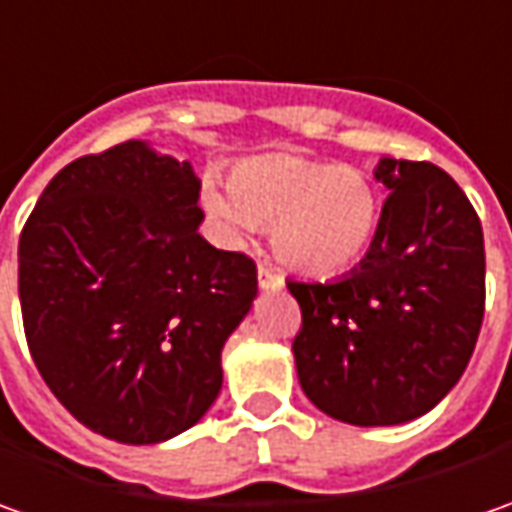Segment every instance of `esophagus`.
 <instances>
[{"label":"esophagus","mask_w":512,"mask_h":512,"mask_svg":"<svg viewBox=\"0 0 512 512\" xmlns=\"http://www.w3.org/2000/svg\"><path fill=\"white\" fill-rule=\"evenodd\" d=\"M282 285H285V279H282L273 267L259 265V287H262V290H279Z\"/></svg>","instance_id":"esophagus-1"}]
</instances>
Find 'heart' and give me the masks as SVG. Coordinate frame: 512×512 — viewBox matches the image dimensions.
I'll list each match as a JSON object with an SVG mask.
<instances>
[{
    "label": "heart",
    "instance_id": "b5f03b06",
    "mask_svg": "<svg viewBox=\"0 0 512 512\" xmlns=\"http://www.w3.org/2000/svg\"><path fill=\"white\" fill-rule=\"evenodd\" d=\"M202 205L233 242L270 227L276 256L307 276L356 265L379 225V199L362 170L287 153L236 165L230 185L207 179Z\"/></svg>",
    "mask_w": 512,
    "mask_h": 512
}]
</instances>
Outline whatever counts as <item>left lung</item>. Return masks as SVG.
<instances>
[{
	"instance_id": "8db88e82",
	"label": "left lung",
	"mask_w": 512,
	"mask_h": 512,
	"mask_svg": "<svg viewBox=\"0 0 512 512\" xmlns=\"http://www.w3.org/2000/svg\"><path fill=\"white\" fill-rule=\"evenodd\" d=\"M390 193L370 250L333 282H287L302 307L293 339L305 396L356 427L413 422L462 379L484 316L482 222L430 162L384 156Z\"/></svg>"
}]
</instances>
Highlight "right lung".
Here are the masks:
<instances>
[{"label":"right lung","mask_w":512,"mask_h":512,"mask_svg":"<svg viewBox=\"0 0 512 512\" xmlns=\"http://www.w3.org/2000/svg\"><path fill=\"white\" fill-rule=\"evenodd\" d=\"M196 202L190 162L130 139L59 170L19 236L30 356L70 416L113 442H168L205 416L259 293L245 253L199 236Z\"/></svg>","instance_id":"1"}]
</instances>
